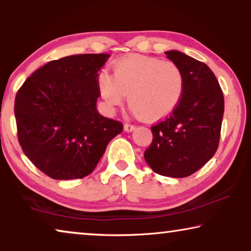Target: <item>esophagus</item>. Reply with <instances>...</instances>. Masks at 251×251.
<instances>
[{
	"label": "esophagus",
	"instance_id": "obj_1",
	"mask_svg": "<svg viewBox=\"0 0 251 251\" xmlns=\"http://www.w3.org/2000/svg\"><path fill=\"white\" fill-rule=\"evenodd\" d=\"M133 130H136V126L129 125V123H126V125H125V131L131 132V131H133Z\"/></svg>",
	"mask_w": 251,
	"mask_h": 251
}]
</instances>
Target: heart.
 <instances>
[{"label": "heart", "instance_id": "heart-1", "mask_svg": "<svg viewBox=\"0 0 251 251\" xmlns=\"http://www.w3.org/2000/svg\"><path fill=\"white\" fill-rule=\"evenodd\" d=\"M97 84L108 108L121 105L125 97L132 112L147 121L173 113L183 97L185 76L171 60L130 54L113 64V75L98 74Z\"/></svg>", "mask_w": 251, "mask_h": 251}]
</instances>
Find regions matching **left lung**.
Returning a JSON list of instances; mask_svg holds the SVG:
<instances>
[{"mask_svg":"<svg viewBox=\"0 0 251 251\" xmlns=\"http://www.w3.org/2000/svg\"><path fill=\"white\" fill-rule=\"evenodd\" d=\"M183 71L185 89L170 116L153 126V140L144 157L154 173L183 178L204 166L218 149L224 96L204 63L180 51H166Z\"/></svg>","mask_w":251,"mask_h":251,"instance_id":"left-lung-1","label":"left lung"}]
</instances>
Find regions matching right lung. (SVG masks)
Wrapping results in <instances>:
<instances>
[{
	"mask_svg": "<svg viewBox=\"0 0 251 251\" xmlns=\"http://www.w3.org/2000/svg\"><path fill=\"white\" fill-rule=\"evenodd\" d=\"M108 53L52 60L24 82L15 99L18 140L34 166L53 179L83 178L95 170L121 122L99 114L98 72Z\"/></svg>",
	"mask_w": 251,
	"mask_h": 251,
	"instance_id": "obj_1",
	"label": "right lung"
}]
</instances>
